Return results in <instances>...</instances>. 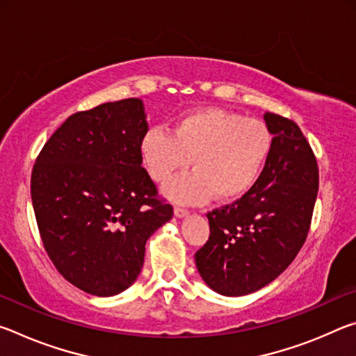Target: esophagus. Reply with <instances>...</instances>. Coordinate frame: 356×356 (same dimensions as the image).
Wrapping results in <instances>:
<instances>
[{
    "instance_id": "esophagus-1",
    "label": "esophagus",
    "mask_w": 356,
    "mask_h": 356,
    "mask_svg": "<svg viewBox=\"0 0 356 356\" xmlns=\"http://www.w3.org/2000/svg\"><path fill=\"white\" fill-rule=\"evenodd\" d=\"M188 213H190L188 210L184 209V207H179V206L174 207V215H176L177 218H184V216H186Z\"/></svg>"
}]
</instances>
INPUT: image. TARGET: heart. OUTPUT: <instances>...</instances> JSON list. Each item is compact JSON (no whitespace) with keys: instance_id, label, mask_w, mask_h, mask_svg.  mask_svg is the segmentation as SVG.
<instances>
[{"instance_id":"obj_1","label":"heart","mask_w":356,"mask_h":356,"mask_svg":"<svg viewBox=\"0 0 356 356\" xmlns=\"http://www.w3.org/2000/svg\"><path fill=\"white\" fill-rule=\"evenodd\" d=\"M273 149V134L261 119L206 106L180 114L171 135L147 130L140 155L149 176L163 184L190 165L191 172L171 180L165 193L177 202L236 201L261 177Z\"/></svg>"}]
</instances>
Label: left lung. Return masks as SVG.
Masks as SVG:
<instances>
[{
  "label": "left lung",
  "mask_w": 356,
  "mask_h": 356,
  "mask_svg": "<svg viewBox=\"0 0 356 356\" xmlns=\"http://www.w3.org/2000/svg\"><path fill=\"white\" fill-rule=\"evenodd\" d=\"M273 149L261 177L236 202L207 213L210 236L195 254L204 282L226 297L270 284L308 236L318 190L314 152L293 120L264 114Z\"/></svg>",
  "instance_id": "1"
}]
</instances>
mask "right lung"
Segmentation results:
<instances>
[{"mask_svg":"<svg viewBox=\"0 0 356 356\" xmlns=\"http://www.w3.org/2000/svg\"><path fill=\"white\" fill-rule=\"evenodd\" d=\"M143 100L72 114L35 160L31 200L48 257L70 284L113 297L136 281L147 238L172 218L141 166Z\"/></svg>","mask_w":356,"mask_h":356,"instance_id":"right-lung-1","label":"right lung"}]
</instances>
